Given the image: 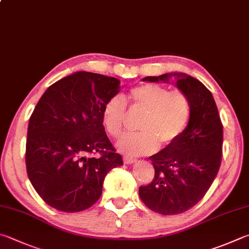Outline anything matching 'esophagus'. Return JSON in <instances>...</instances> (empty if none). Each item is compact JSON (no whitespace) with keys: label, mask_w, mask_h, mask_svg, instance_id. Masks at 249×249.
Returning <instances> with one entry per match:
<instances>
[{"label":"esophagus","mask_w":249,"mask_h":249,"mask_svg":"<svg viewBox=\"0 0 249 249\" xmlns=\"http://www.w3.org/2000/svg\"><path fill=\"white\" fill-rule=\"evenodd\" d=\"M123 160L126 164H130V163H134V162H136V159H134V158H129V157H124Z\"/></svg>","instance_id":"obj_1"}]
</instances>
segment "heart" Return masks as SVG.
Here are the masks:
<instances>
[{
	"instance_id": "1",
	"label": "heart",
	"mask_w": 249,
	"mask_h": 249,
	"mask_svg": "<svg viewBox=\"0 0 249 249\" xmlns=\"http://www.w3.org/2000/svg\"><path fill=\"white\" fill-rule=\"evenodd\" d=\"M132 110L143 116L138 123V133L125 134L119 149L127 155H149L178 142L189 125L193 114L191 98L182 90H170L161 85L144 84L132 88L127 93ZM103 124L112 137L123 133L126 119V102L121 96H113L102 110Z\"/></svg>"
}]
</instances>
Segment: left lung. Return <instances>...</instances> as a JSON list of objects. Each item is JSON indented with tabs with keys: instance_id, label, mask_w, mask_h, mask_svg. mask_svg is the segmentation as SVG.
<instances>
[{
	"instance_id": "1",
	"label": "left lung",
	"mask_w": 249,
	"mask_h": 249,
	"mask_svg": "<svg viewBox=\"0 0 249 249\" xmlns=\"http://www.w3.org/2000/svg\"><path fill=\"white\" fill-rule=\"evenodd\" d=\"M176 85L193 103L191 122L178 142L151 156L155 178L139 187L149 209L163 215L183 213L199 202L218 174L222 160L223 125L212 93L199 80L185 74ZM170 75L144 80H168Z\"/></svg>"
}]
</instances>
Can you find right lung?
Instances as JSON below:
<instances>
[{
	"label": "right lung",
	"instance_id": "1",
	"mask_svg": "<svg viewBox=\"0 0 249 249\" xmlns=\"http://www.w3.org/2000/svg\"><path fill=\"white\" fill-rule=\"evenodd\" d=\"M119 85L114 77L77 71L50 86L30 116L27 174L38 195L56 210L93 206L106 175L123 165L102 119L103 106L119 92Z\"/></svg>",
	"mask_w": 249,
	"mask_h": 249
}]
</instances>
